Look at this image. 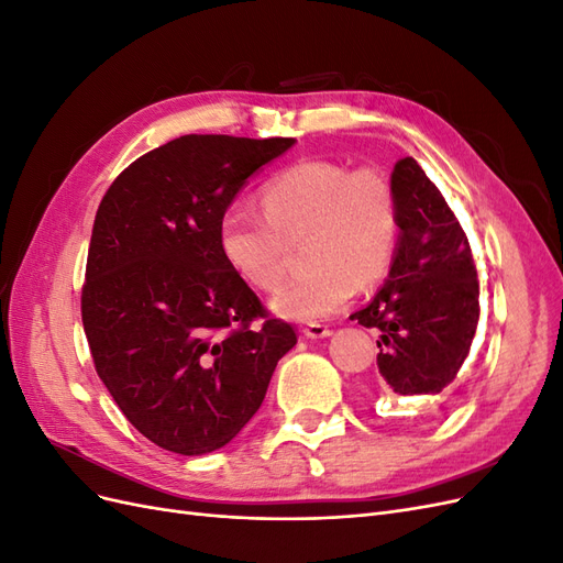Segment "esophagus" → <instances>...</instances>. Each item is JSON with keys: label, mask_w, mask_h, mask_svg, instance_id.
Listing matches in <instances>:
<instances>
[{"label": "esophagus", "mask_w": 563, "mask_h": 563, "mask_svg": "<svg viewBox=\"0 0 563 563\" xmlns=\"http://www.w3.org/2000/svg\"><path fill=\"white\" fill-rule=\"evenodd\" d=\"M302 333L308 335V338H327V335H331L333 331H331V327H327V323H308V327L302 329Z\"/></svg>", "instance_id": "34e87169"}]
</instances>
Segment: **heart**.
Segmentation results:
<instances>
[{
    "mask_svg": "<svg viewBox=\"0 0 563 563\" xmlns=\"http://www.w3.org/2000/svg\"><path fill=\"white\" fill-rule=\"evenodd\" d=\"M401 223L395 185L380 168L300 159L263 187V213L230 207L218 223L228 265L258 291L279 286L291 246L310 267L272 296L294 321L335 314L356 286L378 284L395 263Z\"/></svg>",
    "mask_w": 563,
    "mask_h": 563,
    "instance_id": "1",
    "label": "heart"
}]
</instances>
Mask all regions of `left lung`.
<instances>
[{"label": "left lung", "instance_id": "8db88e82", "mask_svg": "<svg viewBox=\"0 0 563 563\" xmlns=\"http://www.w3.org/2000/svg\"><path fill=\"white\" fill-rule=\"evenodd\" d=\"M391 185L401 223L395 263L376 298L350 319L383 333V391L439 395L470 354L479 323V279L465 230L413 157L397 162Z\"/></svg>", "mask_w": 563, "mask_h": 563}]
</instances>
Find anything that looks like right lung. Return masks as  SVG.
I'll return each instance as SVG.
<instances>
[{"label":"right lung","instance_id":"add662e5","mask_svg":"<svg viewBox=\"0 0 563 563\" xmlns=\"http://www.w3.org/2000/svg\"><path fill=\"white\" fill-rule=\"evenodd\" d=\"M294 143L180 135L129 164L100 201L84 333L117 406L166 451L225 446L296 345L291 323L269 317L218 246L220 216L246 178Z\"/></svg>","mask_w":563,"mask_h":563}]
</instances>
